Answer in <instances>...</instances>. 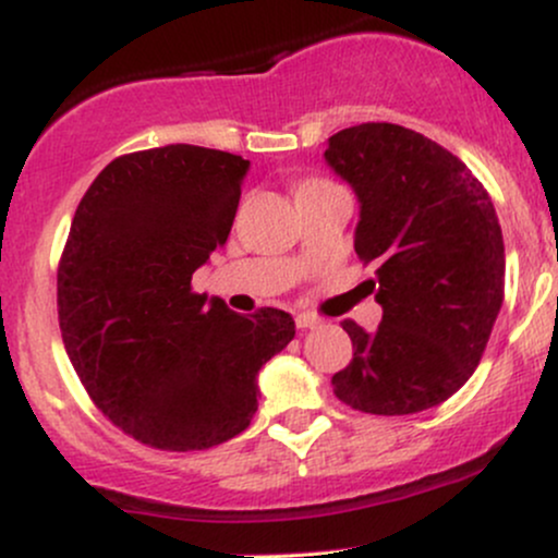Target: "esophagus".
<instances>
[{"label":"esophagus","instance_id":"34e87169","mask_svg":"<svg viewBox=\"0 0 558 558\" xmlns=\"http://www.w3.org/2000/svg\"><path fill=\"white\" fill-rule=\"evenodd\" d=\"M317 325H323V319L310 315V312H301V315H296V328L299 330H310V328H317Z\"/></svg>","mask_w":558,"mask_h":558}]
</instances>
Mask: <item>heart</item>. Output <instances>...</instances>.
<instances>
[{"label":"heart","mask_w":558,"mask_h":558,"mask_svg":"<svg viewBox=\"0 0 558 558\" xmlns=\"http://www.w3.org/2000/svg\"><path fill=\"white\" fill-rule=\"evenodd\" d=\"M312 183H323V181H306V183H301V189H304V185H312Z\"/></svg>","instance_id":"b5f03b06"}]
</instances>
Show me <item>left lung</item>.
Wrapping results in <instances>:
<instances>
[{"label":"left lung","instance_id":"1","mask_svg":"<svg viewBox=\"0 0 558 558\" xmlns=\"http://www.w3.org/2000/svg\"><path fill=\"white\" fill-rule=\"evenodd\" d=\"M325 162L360 198L354 248L383 319H354L349 367L332 393L367 414H417L475 373L504 304V235L488 191L459 157L417 131L362 123L328 138Z\"/></svg>","mask_w":558,"mask_h":558}]
</instances>
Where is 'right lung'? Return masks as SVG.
I'll return each instance as SVG.
<instances>
[{
    "instance_id": "right-lung-1",
    "label": "right lung",
    "mask_w": 558,
    "mask_h": 558,
    "mask_svg": "<svg viewBox=\"0 0 558 558\" xmlns=\"http://www.w3.org/2000/svg\"><path fill=\"white\" fill-rule=\"evenodd\" d=\"M248 159L168 144L112 159L75 209L57 270L62 343L92 401L162 451L235 438L257 375L296 336L283 310L235 315L191 278L228 241Z\"/></svg>"
}]
</instances>
